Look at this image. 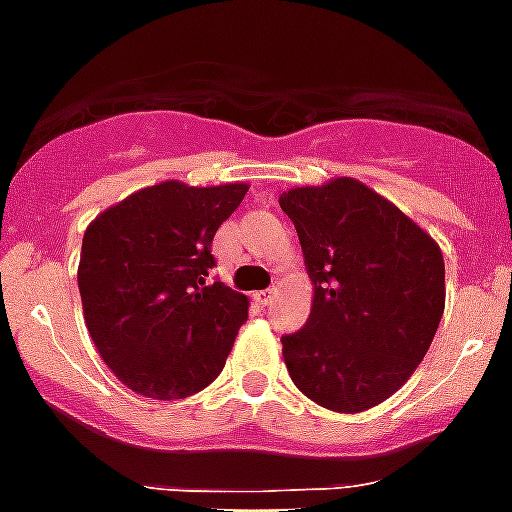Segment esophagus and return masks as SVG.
I'll use <instances>...</instances> for the list:
<instances>
[{
  "label": "esophagus",
  "instance_id": "1",
  "mask_svg": "<svg viewBox=\"0 0 512 512\" xmlns=\"http://www.w3.org/2000/svg\"><path fill=\"white\" fill-rule=\"evenodd\" d=\"M273 296H276V289H265V291H260V294H255V299L263 304V307H268V304L273 302Z\"/></svg>",
  "mask_w": 512,
  "mask_h": 512
}]
</instances>
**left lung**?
Returning a JSON list of instances; mask_svg holds the SVG:
<instances>
[{
	"label": "left lung",
	"instance_id": "obj_1",
	"mask_svg": "<svg viewBox=\"0 0 512 512\" xmlns=\"http://www.w3.org/2000/svg\"><path fill=\"white\" fill-rule=\"evenodd\" d=\"M315 302L283 336V362L307 398L359 414L401 388L427 354L445 309L437 242L362 182L341 176L281 195Z\"/></svg>",
	"mask_w": 512,
	"mask_h": 512
}]
</instances>
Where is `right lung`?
Segmentation results:
<instances>
[{"instance_id":"add662e5","label":"right lung","mask_w":512,"mask_h":512,"mask_svg":"<svg viewBox=\"0 0 512 512\" xmlns=\"http://www.w3.org/2000/svg\"><path fill=\"white\" fill-rule=\"evenodd\" d=\"M244 195L247 184L161 182L85 229L77 268L85 325L103 362L135 393L174 401L221 375L249 302L210 281V247Z\"/></svg>"}]
</instances>
